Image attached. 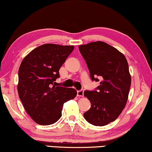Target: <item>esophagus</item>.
Masks as SVG:
<instances>
[{"label": "esophagus", "instance_id": "34e87169", "mask_svg": "<svg viewBox=\"0 0 152 152\" xmlns=\"http://www.w3.org/2000/svg\"><path fill=\"white\" fill-rule=\"evenodd\" d=\"M83 90H78L77 92V96H83Z\"/></svg>", "mask_w": 152, "mask_h": 152}]
</instances>
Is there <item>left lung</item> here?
<instances>
[{"mask_svg":"<svg viewBox=\"0 0 152 152\" xmlns=\"http://www.w3.org/2000/svg\"><path fill=\"white\" fill-rule=\"evenodd\" d=\"M79 49L92 81H100L95 90L84 92L91 103L84 118L92 125L103 126L118 118L127 102L131 85L128 62L117 49L102 41L80 45Z\"/></svg>","mask_w":152,"mask_h":152,"instance_id":"left-lung-1","label":"left lung"}]
</instances>
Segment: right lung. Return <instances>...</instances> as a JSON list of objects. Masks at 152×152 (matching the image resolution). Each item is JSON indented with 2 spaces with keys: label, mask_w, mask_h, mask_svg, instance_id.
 <instances>
[{
  "label": "right lung",
  "mask_w": 152,
  "mask_h": 152,
  "mask_svg": "<svg viewBox=\"0 0 152 152\" xmlns=\"http://www.w3.org/2000/svg\"><path fill=\"white\" fill-rule=\"evenodd\" d=\"M74 46L44 44L30 52L21 63L18 91L26 111L41 125L54 124L64 102L77 95L74 88L55 86L59 70Z\"/></svg>",
  "instance_id": "obj_1"
}]
</instances>
